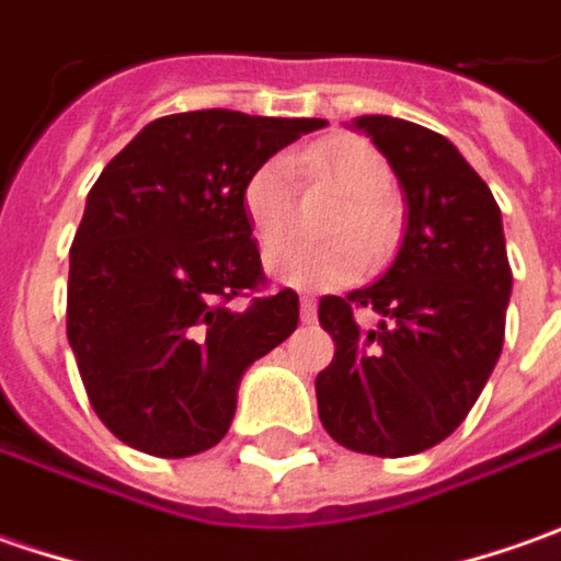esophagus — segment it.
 <instances>
[{"mask_svg": "<svg viewBox=\"0 0 561 561\" xmlns=\"http://www.w3.org/2000/svg\"><path fill=\"white\" fill-rule=\"evenodd\" d=\"M300 319H304V322H313V319H317V300L300 298Z\"/></svg>", "mask_w": 561, "mask_h": 561, "instance_id": "34e87169", "label": "esophagus"}]
</instances>
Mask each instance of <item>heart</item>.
Returning <instances> with one entry per match:
<instances>
[{
    "label": "heart",
    "instance_id": "obj_1",
    "mask_svg": "<svg viewBox=\"0 0 561 561\" xmlns=\"http://www.w3.org/2000/svg\"><path fill=\"white\" fill-rule=\"evenodd\" d=\"M307 161L329 183L347 195V204L335 220V236H359L376 254L391 239L394 173L385 154L373 142L357 136H341L307 151ZM244 210L261 244H276L295 226L298 214V167L295 158L276 154L263 161L244 183ZM366 254L357 242L313 244L285 242L266 254V273L291 288H335L363 273Z\"/></svg>",
    "mask_w": 561,
    "mask_h": 561
}]
</instances>
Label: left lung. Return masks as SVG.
<instances>
[{
	"label": "left lung",
	"instance_id": "obj_1",
	"mask_svg": "<svg viewBox=\"0 0 561 561\" xmlns=\"http://www.w3.org/2000/svg\"><path fill=\"white\" fill-rule=\"evenodd\" d=\"M388 158L407 198L394 263L347 298L319 300L335 357L317 376L319 422L341 447L413 456L462 425L503 351L512 270L488 183L435 129L366 114L354 121ZM357 306L379 329L363 333Z\"/></svg>",
	"mask_w": 561,
	"mask_h": 561
}]
</instances>
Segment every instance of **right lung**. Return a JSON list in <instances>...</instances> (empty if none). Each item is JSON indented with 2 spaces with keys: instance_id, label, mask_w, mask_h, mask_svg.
<instances>
[{
  "instance_id": "add662e5",
  "label": "right lung",
  "mask_w": 561,
  "mask_h": 561,
  "mask_svg": "<svg viewBox=\"0 0 561 561\" xmlns=\"http://www.w3.org/2000/svg\"><path fill=\"white\" fill-rule=\"evenodd\" d=\"M319 117L188 111L102 170L70 248L68 341L89 403L124 444L183 459L220 444L244 369L298 329V295L263 285L248 176Z\"/></svg>"
}]
</instances>
